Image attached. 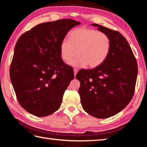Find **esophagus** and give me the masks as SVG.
Masks as SVG:
<instances>
[{
  "label": "esophagus",
  "instance_id": "1",
  "mask_svg": "<svg viewBox=\"0 0 147 147\" xmlns=\"http://www.w3.org/2000/svg\"><path fill=\"white\" fill-rule=\"evenodd\" d=\"M78 70L77 69H74V76H76V74L78 73Z\"/></svg>",
  "mask_w": 147,
  "mask_h": 147
}]
</instances>
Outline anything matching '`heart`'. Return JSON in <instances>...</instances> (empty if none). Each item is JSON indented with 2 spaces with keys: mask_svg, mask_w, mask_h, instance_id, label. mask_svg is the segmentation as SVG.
I'll use <instances>...</instances> for the list:
<instances>
[{
  "mask_svg": "<svg viewBox=\"0 0 147 147\" xmlns=\"http://www.w3.org/2000/svg\"><path fill=\"white\" fill-rule=\"evenodd\" d=\"M111 42L107 34L97 30L80 28L69 34V41L64 40L60 45L61 57L76 67L95 68L104 63L111 51Z\"/></svg>",
  "mask_w": 147,
  "mask_h": 147,
  "instance_id": "b5f03b06",
  "label": "heart"
}]
</instances>
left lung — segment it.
<instances>
[{
	"mask_svg": "<svg viewBox=\"0 0 147 147\" xmlns=\"http://www.w3.org/2000/svg\"><path fill=\"white\" fill-rule=\"evenodd\" d=\"M91 25L109 36L111 51L100 66L81 69L76 78L80 82L78 92L84 111L105 119L119 113L131 100L138 65L128 42L121 33L100 24Z\"/></svg>",
	"mask_w": 147,
	"mask_h": 147,
	"instance_id": "1",
	"label": "left lung"
}]
</instances>
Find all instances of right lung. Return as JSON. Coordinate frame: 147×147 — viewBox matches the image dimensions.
<instances>
[{
    "instance_id": "add662e5",
    "label": "right lung",
    "mask_w": 147,
    "mask_h": 147,
    "mask_svg": "<svg viewBox=\"0 0 147 147\" xmlns=\"http://www.w3.org/2000/svg\"><path fill=\"white\" fill-rule=\"evenodd\" d=\"M80 24L70 19L39 24L18 39L10 78L19 103L29 113L45 117L61 107L74 76L73 69L61 57L60 45L69 31Z\"/></svg>"
}]
</instances>
